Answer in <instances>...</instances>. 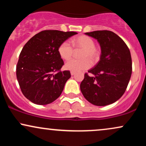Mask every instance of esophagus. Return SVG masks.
Returning a JSON list of instances; mask_svg holds the SVG:
<instances>
[{
    "label": "esophagus",
    "instance_id": "1",
    "mask_svg": "<svg viewBox=\"0 0 146 146\" xmlns=\"http://www.w3.org/2000/svg\"><path fill=\"white\" fill-rule=\"evenodd\" d=\"M75 72H73V71H71V75H75Z\"/></svg>",
    "mask_w": 146,
    "mask_h": 146
}]
</instances>
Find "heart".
<instances>
[{
    "label": "heart",
    "instance_id": "obj_1",
    "mask_svg": "<svg viewBox=\"0 0 146 146\" xmlns=\"http://www.w3.org/2000/svg\"><path fill=\"white\" fill-rule=\"evenodd\" d=\"M72 44L75 50H82L80 58L82 60L71 59L68 60L64 64V68L68 71L80 72L89 68L93 62H95L100 59L101 52L95 46L94 40L86 35H81L73 38ZM58 53L64 60H68L73 54V47L68 42L64 41L60 44Z\"/></svg>",
    "mask_w": 146,
    "mask_h": 146
}]
</instances>
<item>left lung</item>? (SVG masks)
<instances>
[{
	"label": "left lung",
	"instance_id": "obj_1",
	"mask_svg": "<svg viewBox=\"0 0 146 146\" xmlns=\"http://www.w3.org/2000/svg\"><path fill=\"white\" fill-rule=\"evenodd\" d=\"M86 34L98 40L102 53L98 63L84 74L80 89L93 104H111L123 95L130 81L132 69L130 50L113 31L101 30Z\"/></svg>",
	"mask_w": 146,
	"mask_h": 146
}]
</instances>
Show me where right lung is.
<instances>
[{"mask_svg":"<svg viewBox=\"0 0 146 146\" xmlns=\"http://www.w3.org/2000/svg\"><path fill=\"white\" fill-rule=\"evenodd\" d=\"M77 33L44 30L25 44L16 65V77L22 93L29 101L46 105L60 96L71 73L61 71L64 61L58 49L62 42Z\"/></svg>","mask_w":146,"mask_h":146,"instance_id":"add662e5","label":"right lung"}]
</instances>
